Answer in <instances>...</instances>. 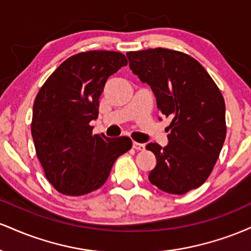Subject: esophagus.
Here are the masks:
<instances>
[{
    "instance_id": "34e87169",
    "label": "esophagus",
    "mask_w": 251,
    "mask_h": 251,
    "mask_svg": "<svg viewBox=\"0 0 251 251\" xmlns=\"http://www.w3.org/2000/svg\"><path fill=\"white\" fill-rule=\"evenodd\" d=\"M133 149L138 150V151H143L144 149H145V145L142 143H137V142H133Z\"/></svg>"
}]
</instances>
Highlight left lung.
Segmentation results:
<instances>
[{"label": "left lung", "mask_w": 251, "mask_h": 251, "mask_svg": "<svg viewBox=\"0 0 251 251\" xmlns=\"http://www.w3.org/2000/svg\"><path fill=\"white\" fill-rule=\"evenodd\" d=\"M126 55L132 73L151 87L160 113L172 119L168 145H146L157 159L149 180L168 194H186L208 179L226 140L223 96L188 54L154 48Z\"/></svg>", "instance_id": "obj_1"}]
</instances>
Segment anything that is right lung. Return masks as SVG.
<instances>
[{"mask_svg": "<svg viewBox=\"0 0 251 251\" xmlns=\"http://www.w3.org/2000/svg\"><path fill=\"white\" fill-rule=\"evenodd\" d=\"M127 65L122 53L92 50L63 61L37 93L31 135L47 179L61 194L81 196L107 180L128 137L92 134L108 77Z\"/></svg>", "mask_w": 251, "mask_h": 251, "instance_id": "add662e5", "label": "right lung"}]
</instances>
